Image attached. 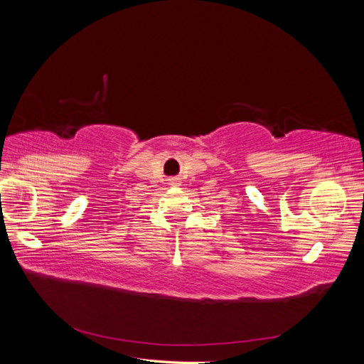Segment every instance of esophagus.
<instances>
[{"label":"esophagus","mask_w":364,"mask_h":364,"mask_svg":"<svg viewBox=\"0 0 364 364\" xmlns=\"http://www.w3.org/2000/svg\"><path fill=\"white\" fill-rule=\"evenodd\" d=\"M170 183H173V185L179 183V179H178V178H171V179H170Z\"/></svg>","instance_id":"1"}]
</instances>
